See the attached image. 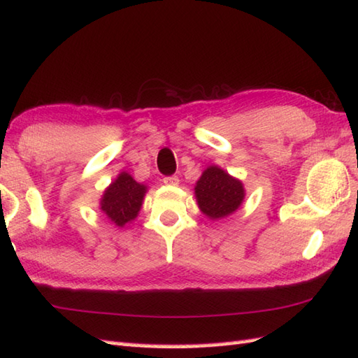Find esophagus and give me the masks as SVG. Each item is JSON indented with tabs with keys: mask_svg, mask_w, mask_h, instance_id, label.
<instances>
[{
	"mask_svg": "<svg viewBox=\"0 0 358 358\" xmlns=\"http://www.w3.org/2000/svg\"><path fill=\"white\" fill-rule=\"evenodd\" d=\"M164 185H167V186H178V183H180V180H178V177L177 175H171V177H164Z\"/></svg>",
	"mask_w": 358,
	"mask_h": 358,
	"instance_id": "34e87169",
	"label": "esophagus"
}]
</instances>
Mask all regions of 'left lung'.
<instances>
[{
  "instance_id": "8db88e82",
  "label": "left lung",
  "mask_w": 358,
  "mask_h": 358,
  "mask_svg": "<svg viewBox=\"0 0 358 358\" xmlns=\"http://www.w3.org/2000/svg\"><path fill=\"white\" fill-rule=\"evenodd\" d=\"M199 210L210 220L231 216L239 210L245 199L241 180L225 172L216 164L208 166L194 186Z\"/></svg>"
}]
</instances>
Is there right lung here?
<instances>
[{
  "mask_svg": "<svg viewBox=\"0 0 358 358\" xmlns=\"http://www.w3.org/2000/svg\"><path fill=\"white\" fill-rule=\"evenodd\" d=\"M147 191V185L138 183L128 172H120L103 192L100 211L115 227L123 229L138 217Z\"/></svg>",
  "mask_w": 358,
  "mask_h": 358,
  "instance_id": "obj_1",
  "label": "right lung"
}]
</instances>
